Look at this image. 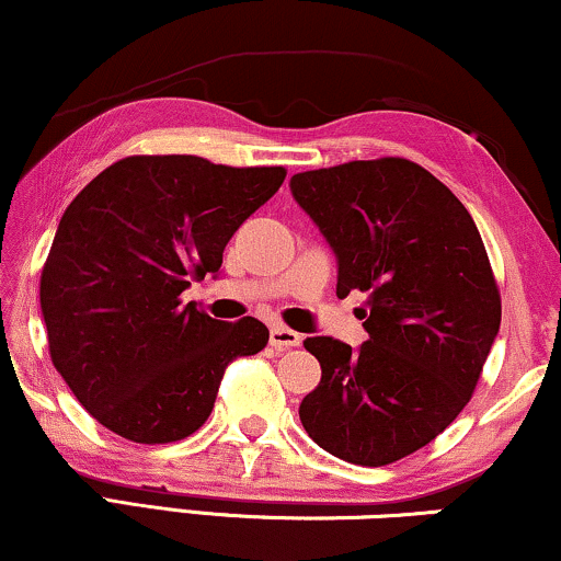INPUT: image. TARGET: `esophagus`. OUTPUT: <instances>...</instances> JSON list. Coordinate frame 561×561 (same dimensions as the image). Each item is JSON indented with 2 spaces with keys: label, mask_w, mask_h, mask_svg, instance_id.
<instances>
[{
  "label": "esophagus",
  "mask_w": 561,
  "mask_h": 561,
  "mask_svg": "<svg viewBox=\"0 0 561 561\" xmlns=\"http://www.w3.org/2000/svg\"><path fill=\"white\" fill-rule=\"evenodd\" d=\"M271 344H273V347H278V350L298 347V344H301V334L294 332V329H288V327L275 324L271 329Z\"/></svg>",
  "instance_id": "esophagus-1"
}]
</instances>
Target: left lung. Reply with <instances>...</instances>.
<instances>
[{"instance_id": "8db88e82", "label": "left lung", "mask_w": 561, "mask_h": 561, "mask_svg": "<svg viewBox=\"0 0 561 561\" xmlns=\"http://www.w3.org/2000/svg\"><path fill=\"white\" fill-rule=\"evenodd\" d=\"M290 194L336 257V296L367 294V342L309 336L319 386L306 434L344 462L380 467L459 416L501 329L482 237L462 202L403 158L296 173Z\"/></svg>"}]
</instances>
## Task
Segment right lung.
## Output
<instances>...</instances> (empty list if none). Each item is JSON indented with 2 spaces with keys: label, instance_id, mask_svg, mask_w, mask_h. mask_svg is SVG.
Masks as SVG:
<instances>
[{
  "label": "right lung",
  "instance_id": "right-lung-1",
  "mask_svg": "<svg viewBox=\"0 0 561 561\" xmlns=\"http://www.w3.org/2000/svg\"><path fill=\"white\" fill-rule=\"evenodd\" d=\"M286 171L196 156H133L68 204L41 278L50 359L79 403L137 444L186 439L209 419L225 367L267 344L263 321L181 304Z\"/></svg>",
  "mask_w": 561,
  "mask_h": 561
}]
</instances>
